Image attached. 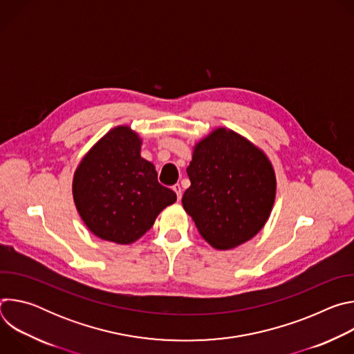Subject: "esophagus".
I'll use <instances>...</instances> for the list:
<instances>
[{"label":"esophagus","instance_id":"34e87169","mask_svg":"<svg viewBox=\"0 0 354 354\" xmlns=\"http://www.w3.org/2000/svg\"><path fill=\"white\" fill-rule=\"evenodd\" d=\"M172 189H174V192L176 193L178 200H180V197H182V187H180V185H175Z\"/></svg>","mask_w":354,"mask_h":354}]
</instances>
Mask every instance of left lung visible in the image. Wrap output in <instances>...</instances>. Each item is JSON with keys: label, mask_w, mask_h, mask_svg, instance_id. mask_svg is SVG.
I'll return each instance as SVG.
<instances>
[{"label": "left lung", "mask_w": 354, "mask_h": 354, "mask_svg": "<svg viewBox=\"0 0 354 354\" xmlns=\"http://www.w3.org/2000/svg\"><path fill=\"white\" fill-rule=\"evenodd\" d=\"M185 212L213 248L227 250L254 238L268 223L276 198L274 168L257 144L217 127L193 145L186 168Z\"/></svg>", "instance_id": "obj_1"}]
</instances>
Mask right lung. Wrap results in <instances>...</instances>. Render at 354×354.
I'll return each mask as SVG.
<instances>
[{
    "label": "right lung",
    "mask_w": 354,
    "mask_h": 354,
    "mask_svg": "<svg viewBox=\"0 0 354 354\" xmlns=\"http://www.w3.org/2000/svg\"><path fill=\"white\" fill-rule=\"evenodd\" d=\"M141 144L130 126H116L77 165L74 203L84 224L100 239L133 243L176 201L175 192L158 183L154 164L141 157Z\"/></svg>",
    "instance_id": "add662e5"
}]
</instances>
